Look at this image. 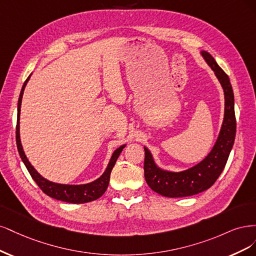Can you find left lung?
Returning <instances> with one entry per match:
<instances>
[{
  "mask_svg": "<svg viewBox=\"0 0 256 256\" xmlns=\"http://www.w3.org/2000/svg\"><path fill=\"white\" fill-rule=\"evenodd\" d=\"M202 55L215 72L224 90V120L219 137L208 158L196 166L183 172L164 171L156 166L150 151L144 148V178L152 190L168 198H180L200 194L212 187L224 171L228 155L234 144L236 118L234 94L228 74L222 70L214 57L202 52Z\"/></svg>",
  "mask_w": 256,
  "mask_h": 256,
  "instance_id": "obj_1",
  "label": "left lung"
}]
</instances>
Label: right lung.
<instances>
[{"mask_svg": "<svg viewBox=\"0 0 256 256\" xmlns=\"http://www.w3.org/2000/svg\"><path fill=\"white\" fill-rule=\"evenodd\" d=\"M30 76L26 78V82H24V84L21 89V92H20L19 101H18V118H17V126H16V142H17V148H18V151L20 154V158H21L22 162H24V164H26V167L28 170L32 178L35 180L38 187L46 194H48L51 198H54V199H56V200H60L62 202L78 204V203L92 202V201L98 199V198H100L106 192L107 187H108L110 172L114 166V164H116V160H118L121 151L123 150V148H124V146H120L119 149H117L114 152L112 158L110 160L108 166H107V169L103 173V176L92 183H89L86 185H62V184H56V183L48 182V180L44 178L34 169V167L32 166L30 162L28 160L26 154H24L23 149H22V144H21V140H20V133H19L20 132L19 123H20V110H21L22 96H23L24 88H26V86L28 80H30Z\"/></svg>", "mask_w": 256, "mask_h": 256, "instance_id": "1", "label": "right lung"}]
</instances>
